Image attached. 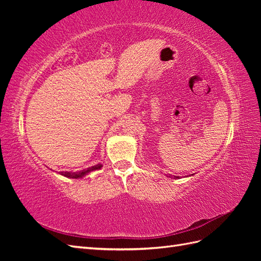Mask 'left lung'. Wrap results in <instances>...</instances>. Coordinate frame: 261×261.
Listing matches in <instances>:
<instances>
[{
	"instance_id": "8db88e82",
	"label": "left lung",
	"mask_w": 261,
	"mask_h": 261,
	"mask_svg": "<svg viewBox=\"0 0 261 261\" xmlns=\"http://www.w3.org/2000/svg\"><path fill=\"white\" fill-rule=\"evenodd\" d=\"M169 177H172V176H171V175H169ZM178 177H179V176H174V178H178Z\"/></svg>"
}]
</instances>
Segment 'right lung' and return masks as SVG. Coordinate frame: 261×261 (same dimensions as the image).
Segmentation results:
<instances>
[{"mask_svg":"<svg viewBox=\"0 0 261 261\" xmlns=\"http://www.w3.org/2000/svg\"><path fill=\"white\" fill-rule=\"evenodd\" d=\"M101 168H102V164L99 163L97 165H93V167L87 168L80 172H60V174L65 176V177H70V178H81V177H84L85 175L88 174V173H90L92 171H96V170H100Z\"/></svg>","mask_w":261,"mask_h":261,"instance_id":"add662e5","label":"right lung"}]
</instances>
